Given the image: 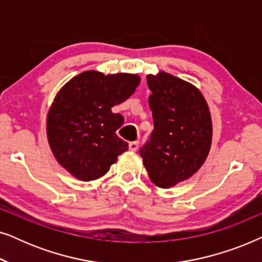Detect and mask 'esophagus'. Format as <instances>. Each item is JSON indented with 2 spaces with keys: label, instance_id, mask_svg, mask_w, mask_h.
Masks as SVG:
<instances>
[{
  "label": "esophagus",
  "instance_id": "34e87169",
  "mask_svg": "<svg viewBox=\"0 0 262 262\" xmlns=\"http://www.w3.org/2000/svg\"><path fill=\"white\" fill-rule=\"evenodd\" d=\"M138 145H139V142H138V141L130 142V144H128V149H130L131 151H137Z\"/></svg>",
  "mask_w": 262,
  "mask_h": 262
}]
</instances>
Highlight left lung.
<instances>
[{
    "instance_id": "left-lung-1",
    "label": "left lung",
    "mask_w": 262,
    "mask_h": 262,
    "mask_svg": "<svg viewBox=\"0 0 262 262\" xmlns=\"http://www.w3.org/2000/svg\"><path fill=\"white\" fill-rule=\"evenodd\" d=\"M154 130L139 149L149 178L169 188L205 162L212 141L209 107L198 89L167 73L146 76Z\"/></svg>"
}]
</instances>
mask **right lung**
Instances as JSON below:
<instances>
[{
  "label": "right lung",
  "instance_id": "add662e5",
  "mask_svg": "<svg viewBox=\"0 0 262 262\" xmlns=\"http://www.w3.org/2000/svg\"><path fill=\"white\" fill-rule=\"evenodd\" d=\"M138 75L84 71L58 92L48 114L49 144L60 166L82 181L101 178L128 144L116 131L124 117L112 107L139 84Z\"/></svg>",
  "mask_w": 262,
  "mask_h": 262
}]
</instances>
